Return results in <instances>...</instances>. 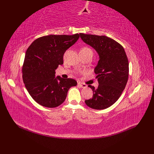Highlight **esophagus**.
<instances>
[{
  "mask_svg": "<svg viewBox=\"0 0 154 154\" xmlns=\"http://www.w3.org/2000/svg\"><path fill=\"white\" fill-rule=\"evenodd\" d=\"M77 85H78V86H79V87H82V88H86L87 87V85L84 84V83H82L81 82H79V81L77 83Z\"/></svg>",
  "mask_w": 154,
  "mask_h": 154,
  "instance_id": "obj_1",
  "label": "esophagus"
}]
</instances>
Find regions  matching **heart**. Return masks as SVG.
I'll use <instances>...</instances> for the list:
<instances>
[{
    "label": "heart",
    "mask_w": 154,
    "mask_h": 154,
    "mask_svg": "<svg viewBox=\"0 0 154 154\" xmlns=\"http://www.w3.org/2000/svg\"><path fill=\"white\" fill-rule=\"evenodd\" d=\"M87 51H91V49L87 47H84L83 48H81L80 50V52H87Z\"/></svg>",
    "instance_id": "obj_1"
}]
</instances>
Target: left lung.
Listing matches in <instances>:
<instances>
[{
	"instance_id": "left-lung-1",
	"label": "left lung",
	"mask_w": 154,
	"mask_h": 154,
	"mask_svg": "<svg viewBox=\"0 0 154 154\" xmlns=\"http://www.w3.org/2000/svg\"><path fill=\"white\" fill-rule=\"evenodd\" d=\"M85 43L93 48L99 56L94 69L99 86L92 99L85 100L93 109L103 110L112 106L119 99L125 88L129 73V63L124 49L119 43L105 35L80 34Z\"/></svg>"
}]
</instances>
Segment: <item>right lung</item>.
Returning a JSON list of instances; mask_svg holds the SVG:
<instances>
[{"label":"right lung","mask_w":154,"mask_h":154,"mask_svg":"<svg viewBox=\"0 0 154 154\" xmlns=\"http://www.w3.org/2000/svg\"><path fill=\"white\" fill-rule=\"evenodd\" d=\"M79 34L49 35L34 40L27 49L22 67V79L29 94L40 105L55 108L63 103L73 79L55 77V69L63 63V54Z\"/></svg>","instance_id":"add662e5"}]
</instances>
